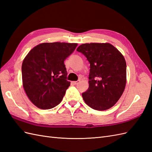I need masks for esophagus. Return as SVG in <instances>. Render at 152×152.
Masks as SVG:
<instances>
[{
    "instance_id": "esophagus-1",
    "label": "esophagus",
    "mask_w": 152,
    "mask_h": 152,
    "mask_svg": "<svg viewBox=\"0 0 152 152\" xmlns=\"http://www.w3.org/2000/svg\"><path fill=\"white\" fill-rule=\"evenodd\" d=\"M73 84L74 85H77V84H78L79 83H80V80H78V81H73Z\"/></svg>"
}]
</instances>
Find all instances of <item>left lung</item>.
Masks as SVG:
<instances>
[{
    "instance_id": "1",
    "label": "left lung",
    "mask_w": 152,
    "mask_h": 152,
    "mask_svg": "<svg viewBox=\"0 0 152 152\" xmlns=\"http://www.w3.org/2000/svg\"><path fill=\"white\" fill-rule=\"evenodd\" d=\"M77 51L90 63L89 87L82 94L85 103L97 110L109 109L125 88L126 64L123 55L109 43L83 44Z\"/></svg>"
}]
</instances>
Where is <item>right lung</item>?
<instances>
[{"label": "right lung", "mask_w": 152, "mask_h": 152, "mask_svg": "<svg viewBox=\"0 0 152 152\" xmlns=\"http://www.w3.org/2000/svg\"><path fill=\"white\" fill-rule=\"evenodd\" d=\"M76 43H42L33 48L22 65V85L28 98L40 109L60 104L70 86L64 61Z\"/></svg>", "instance_id": "1"}]
</instances>
